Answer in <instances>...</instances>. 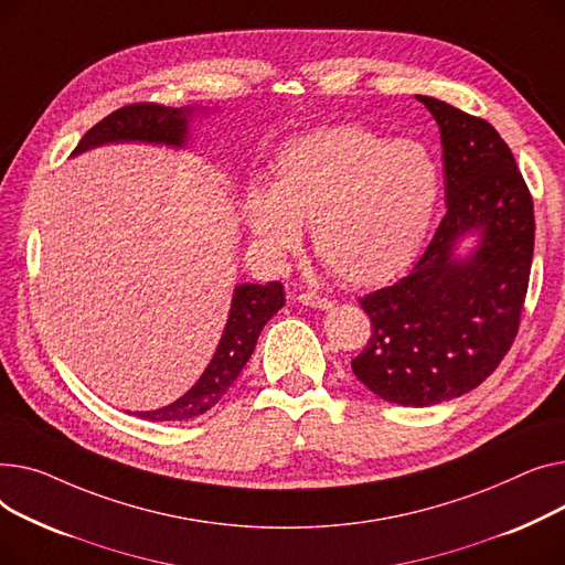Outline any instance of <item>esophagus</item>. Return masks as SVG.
<instances>
[{
	"label": "esophagus",
	"instance_id": "34e87169",
	"mask_svg": "<svg viewBox=\"0 0 565 565\" xmlns=\"http://www.w3.org/2000/svg\"><path fill=\"white\" fill-rule=\"evenodd\" d=\"M298 303L308 306V308H317V310H330V308H333V301H330V298L312 294V291H306V294L298 296Z\"/></svg>",
	"mask_w": 565,
	"mask_h": 565
}]
</instances>
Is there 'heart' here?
<instances>
[{
  "mask_svg": "<svg viewBox=\"0 0 565 565\" xmlns=\"http://www.w3.org/2000/svg\"><path fill=\"white\" fill-rule=\"evenodd\" d=\"M443 193L436 157L411 139L328 127L287 141L269 186H250L242 221L253 246L282 255L312 223L319 257L351 285H381L408 267Z\"/></svg>",
  "mask_w": 565,
  "mask_h": 565,
  "instance_id": "b5f03b06",
  "label": "heart"
}]
</instances>
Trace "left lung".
Here are the masks:
<instances>
[{"instance_id": "8db88e82", "label": "left lung", "mask_w": 565, "mask_h": 565, "mask_svg": "<svg viewBox=\"0 0 565 565\" xmlns=\"http://www.w3.org/2000/svg\"><path fill=\"white\" fill-rule=\"evenodd\" d=\"M440 127L447 214L415 269L360 298L372 338L351 370L390 404L434 406L481 385L511 349L534 257V203L483 118L417 95ZM478 244L459 253L462 238Z\"/></svg>"}]
</instances>
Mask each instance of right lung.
Wrapping results in <instances>:
<instances>
[{
  "mask_svg": "<svg viewBox=\"0 0 565 565\" xmlns=\"http://www.w3.org/2000/svg\"><path fill=\"white\" fill-rule=\"evenodd\" d=\"M201 114H207L205 109ZM195 116V107H163V105H129L105 120H99L90 127L84 139L77 143L75 154H82L90 148L109 146V143H152V146H169V148H186L189 146V122ZM285 306V289L282 285L267 282L253 285L244 282L235 287L232 303L227 312V321L218 347L207 364V370L201 379L184 392L178 402L157 408L137 413L150 422H186L198 415L214 408L230 385L237 381L244 364L253 355L257 338L267 321Z\"/></svg>",
  "mask_w": 565,
  "mask_h": 565,
  "instance_id": "obj_1",
  "label": "right lung"
}]
</instances>
